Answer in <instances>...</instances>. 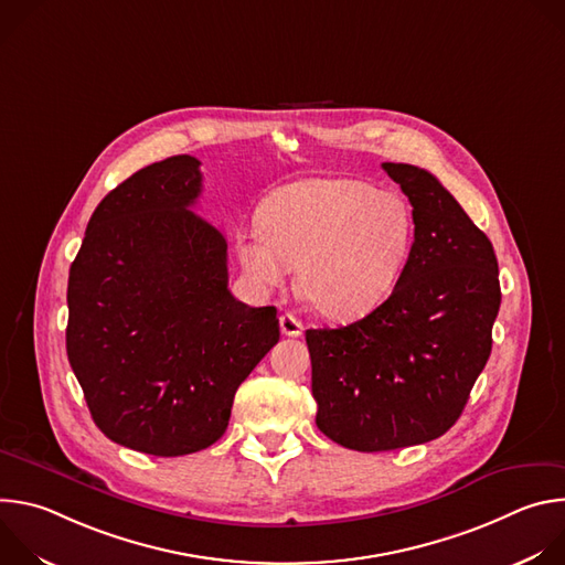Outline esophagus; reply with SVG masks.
<instances>
[{
	"label": "esophagus",
	"mask_w": 565,
	"mask_h": 565,
	"mask_svg": "<svg viewBox=\"0 0 565 565\" xmlns=\"http://www.w3.org/2000/svg\"><path fill=\"white\" fill-rule=\"evenodd\" d=\"M279 327L286 338H299L303 333V324L292 312H286L279 317Z\"/></svg>",
	"instance_id": "34e87169"
}]
</instances>
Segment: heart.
Segmentation results:
<instances>
[{
  "label": "heart",
  "instance_id": "heart-1",
  "mask_svg": "<svg viewBox=\"0 0 565 565\" xmlns=\"http://www.w3.org/2000/svg\"><path fill=\"white\" fill-rule=\"evenodd\" d=\"M262 223L236 230L244 273L277 288L297 264L303 299L327 319L353 321L395 290L416 241L409 203L353 179H306L266 199Z\"/></svg>",
  "mask_w": 565,
  "mask_h": 565
}]
</instances>
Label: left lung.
I'll list each match as a JSON object with an SVG mask.
<instances>
[{
	"label": "left lung",
	"instance_id": "left-lung-1",
	"mask_svg": "<svg viewBox=\"0 0 565 565\" xmlns=\"http://www.w3.org/2000/svg\"><path fill=\"white\" fill-rule=\"evenodd\" d=\"M382 168L414 207L412 259L364 319L306 331L315 423L355 451L423 445L451 429L488 364L501 308L499 262L486 232L427 170Z\"/></svg>",
	"mask_w": 565,
	"mask_h": 565
}]
</instances>
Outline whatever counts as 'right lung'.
Wrapping results in <instances>:
<instances>
[{
    "label": "right lung",
    "instance_id": "obj_1",
    "mask_svg": "<svg viewBox=\"0 0 565 565\" xmlns=\"http://www.w3.org/2000/svg\"><path fill=\"white\" fill-rule=\"evenodd\" d=\"M194 156L147 166L89 218L68 270V364L114 443L185 456L227 429L232 399L279 342L275 306L227 290L223 234L192 212Z\"/></svg>",
    "mask_w": 565,
    "mask_h": 565
}]
</instances>
